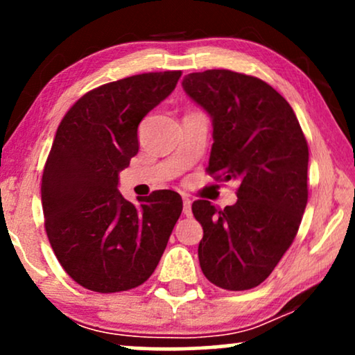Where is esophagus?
<instances>
[{
    "label": "esophagus",
    "mask_w": 355,
    "mask_h": 355,
    "mask_svg": "<svg viewBox=\"0 0 355 355\" xmlns=\"http://www.w3.org/2000/svg\"><path fill=\"white\" fill-rule=\"evenodd\" d=\"M182 213L186 216L192 215V202L189 197H184V203H182Z\"/></svg>",
    "instance_id": "obj_1"
}]
</instances>
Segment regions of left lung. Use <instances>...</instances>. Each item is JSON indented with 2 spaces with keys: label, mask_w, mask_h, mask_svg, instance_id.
I'll use <instances>...</instances> for the list:
<instances>
[{
  "label": "left lung",
  "mask_w": 355,
  "mask_h": 355,
  "mask_svg": "<svg viewBox=\"0 0 355 355\" xmlns=\"http://www.w3.org/2000/svg\"><path fill=\"white\" fill-rule=\"evenodd\" d=\"M182 87L211 118L208 174L239 182L237 202L225 210L192 203L203 227L200 268L218 288L252 289L299 231L309 198L307 140L288 101L257 77L210 69L187 74Z\"/></svg>",
  "instance_id": "obj_1"
}]
</instances>
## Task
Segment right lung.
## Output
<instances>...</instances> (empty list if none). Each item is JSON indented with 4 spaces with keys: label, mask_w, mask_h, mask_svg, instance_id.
Returning a JSON list of instances; mask_svg holds the SVG:
<instances>
[{
    "label": "right lung",
    "mask_w": 355,
    "mask_h": 355,
    "mask_svg": "<svg viewBox=\"0 0 355 355\" xmlns=\"http://www.w3.org/2000/svg\"><path fill=\"white\" fill-rule=\"evenodd\" d=\"M181 74L147 72L96 87L58 125L42 178L45 230L58 261L85 289L108 294L145 283L181 216L178 192L157 191L135 207L118 191L119 171L139 152L140 121Z\"/></svg>",
    "instance_id": "1"
}]
</instances>
